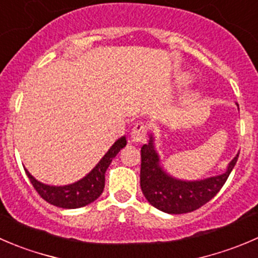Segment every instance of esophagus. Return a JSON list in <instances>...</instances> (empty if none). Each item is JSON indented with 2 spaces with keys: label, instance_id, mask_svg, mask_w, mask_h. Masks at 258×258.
Segmentation results:
<instances>
[{
  "label": "esophagus",
  "instance_id": "obj_1",
  "mask_svg": "<svg viewBox=\"0 0 258 258\" xmlns=\"http://www.w3.org/2000/svg\"><path fill=\"white\" fill-rule=\"evenodd\" d=\"M147 124H144L143 121H139V123L135 124V125L133 126L132 133H130L133 142H142V140H144L145 137H147Z\"/></svg>",
  "mask_w": 258,
  "mask_h": 258
}]
</instances>
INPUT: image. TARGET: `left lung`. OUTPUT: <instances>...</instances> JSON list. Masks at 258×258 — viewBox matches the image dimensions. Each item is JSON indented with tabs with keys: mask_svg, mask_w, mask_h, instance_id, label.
<instances>
[{
	"mask_svg": "<svg viewBox=\"0 0 258 258\" xmlns=\"http://www.w3.org/2000/svg\"><path fill=\"white\" fill-rule=\"evenodd\" d=\"M140 152V187L143 195L150 205L170 215L193 212L210 202L226 183L239 154L231 160L223 174L203 180L184 182L170 177L162 169L152 135L149 143L143 145Z\"/></svg>",
	"mask_w": 258,
	"mask_h": 258,
	"instance_id": "left-lung-1",
	"label": "left lung"
}]
</instances>
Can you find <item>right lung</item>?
I'll list each match as a JSON object with an SVG mask.
<instances>
[{
	"label": "right lung",
	"mask_w": 258,
	"mask_h": 258,
	"mask_svg": "<svg viewBox=\"0 0 258 258\" xmlns=\"http://www.w3.org/2000/svg\"><path fill=\"white\" fill-rule=\"evenodd\" d=\"M125 145V137H121L120 139L116 140L113 147L104 155L103 159L96 164V167L86 177H84L83 179L74 183V184L63 185V187H52V185L40 183L26 169H25V172H26L27 177H29L30 182L34 185L36 192L46 202L56 206V207L68 208V210L80 208L100 197L104 190V185H105L106 169L110 165L113 158Z\"/></svg>",
	"instance_id": "right-lung-1"
}]
</instances>
